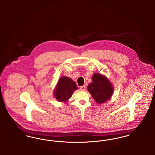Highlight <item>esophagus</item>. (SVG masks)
<instances>
[{
	"mask_svg": "<svg viewBox=\"0 0 155 155\" xmlns=\"http://www.w3.org/2000/svg\"><path fill=\"white\" fill-rule=\"evenodd\" d=\"M80 89L82 91H85V85H82L80 87Z\"/></svg>",
	"mask_w": 155,
	"mask_h": 155,
	"instance_id": "obj_1",
	"label": "esophagus"
}]
</instances>
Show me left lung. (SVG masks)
I'll return each instance as SVG.
<instances>
[{
  "label": "left lung",
  "mask_w": 155,
  "mask_h": 155,
  "mask_svg": "<svg viewBox=\"0 0 155 155\" xmlns=\"http://www.w3.org/2000/svg\"><path fill=\"white\" fill-rule=\"evenodd\" d=\"M92 80L87 89L96 102L102 104L109 100L113 95V87L107 77L102 74L95 73Z\"/></svg>",
  "instance_id": "8db88e82"
}]
</instances>
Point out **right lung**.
Segmentation results:
<instances>
[{
	"mask_svg": "<svg viewBox=\"0 0 155 155\" xmlns=\"http://www.w3.org/2000/svg\"><path fill=\"white\" fill-rule=\"evenodd\" d=\"M77 89L78 87L72 79L67 77H62L59 79L54 91V95L59 102H67L74 91Z\"/></svg>",
	"mask_w": 155,
	"mask_h": 155,
	"instance_id": "1",
	"label": "right lung"
}]
</instances>
